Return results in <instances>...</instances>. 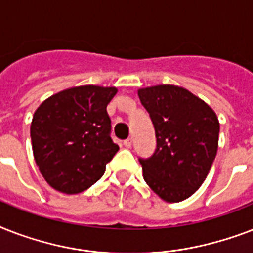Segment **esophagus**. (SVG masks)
I'll list each match as a JSON object with an SVG mask.
<instances>
[{
    "label": "esophagus",
    "mask_w": 253,
    "mask_h": 253,
    "mask_svg": "<svg viewBox=\"0 0 253 253\" xmlns=\"http://www.w3.org/2000/svg\"><path fill=\"white\" fill-rule=\"evenodd\" d=\"M123 146L126 147V148H130V147L132 146V140H131V139H126V140L123 142Z\"/></svg>",
    "instance_id": "esophagus-1"
}]
</instances>
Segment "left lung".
<instances>
[{
	"label": "left lung",
	"instance_id": "1",
	"mask_svg": "<svg viewBox=\"0 0 253 253\" xmlns=\"http://www.w3.org/2000/svg\"><path fill=\"white\" fill-rule=\"evenodd\" d=\"M150 113L156 151L139 162L147 185L166 202H180L196 193L208 177L218 151L215 111L185 87L162 84L138 90Z\"/></svg>",
	"mask_w": 253,
	"mask_h": 253
}]
</instances>
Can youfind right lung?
Returning <instances> with one entry per match:
<instances>
[{"label": "right lung", "mask_w": 253, "mask_h": 253, "mask_svg": "<svg viewBox=\"0 0 253 253\" xmlns=\"http://www.w3.org/2000/svg\"><path fill=\"white\" fill-rule=\"evenodd\" d=\"M117 91L98 85L68 87L35 110L30 127L34 159L51 188L77 194L102 177L119 150L106 111Z\"/></svg>", "instance_id": "1"}]
</instances>
